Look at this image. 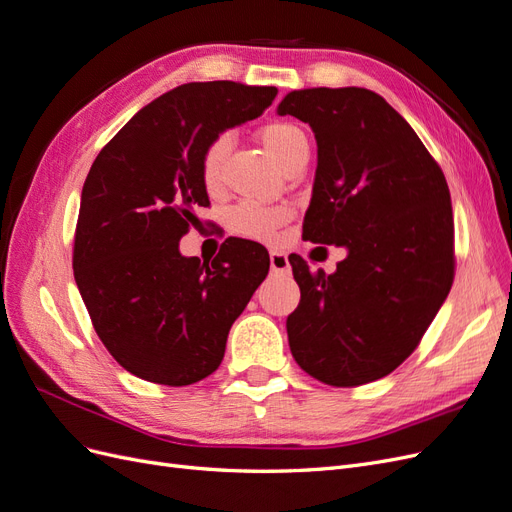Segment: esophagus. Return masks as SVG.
<instances>
[{
  "mask_svg": "<svg viewBox=\"0 0 512 512\" xmlns=\"http://www.w3.org/2000/svg\"><path fill=\"white\" fill-rule=\"evenodd\" d=\"M269 260H271V271L273 273H290V262H288V256L284 252L273 250L269 254Z\"/></svg>",
  "mask_w": 512,
  "mask_h": 512,
  "instance_id": "esophagus-1",
  "label": "esophagus"
}]
</instances>
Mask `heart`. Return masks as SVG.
<instances>
[{"mask_svg": "<svg viewBox=\"0 0 512 512\" xmlns=\"http://www.w3.org/2000/svg\"><path fill=\"white\" fill-rule=\"evenodd\" d=\"M258 138L262 147L267 149L269 156L282 168H286L290 162H294L301 156H307L309 151L307 134L299 126H294V123H288V121L267 123V126L258 132ZM228 151H230V138L220 136L207 147L203 156V168H200V173H203V183L211 194L218 192L222 185V168H224ZM288 218H290L288 207H282V205L267 207V205L250 203V200H247V203H239L235 209H230L228 226L237 237L252 239V241H271L275 230L280 228Z\"/></svg>", "mask_w": 512, "mask_h": 512, "instance_id": "b5f03b06", "label": "heart"}]
</instances>
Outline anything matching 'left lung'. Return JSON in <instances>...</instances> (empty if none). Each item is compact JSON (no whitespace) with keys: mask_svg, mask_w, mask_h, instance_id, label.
Instances as JSON below:
<instances>
[{"mask_svg":"<svg viewBox=\"0 0 512 512\" xmlns=\"http://www.w3.org/2000/svg\"><path fill=\"white\" fill-rule=\"evenodd\" d=\"M277 115L309 123L318 145L303 239L348 252L331 275L288 256L301 288L286 320L290 352L324 384L380 380L414 352L453 286L446 179L376 91L294 89Z\"/></svg>","mask_w":512,"mask_h":512,"instance_id":"obj_1","label":"left lung"}]
</instances>
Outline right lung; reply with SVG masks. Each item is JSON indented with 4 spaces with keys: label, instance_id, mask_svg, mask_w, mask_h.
<instances>
[{
    "label": "right lung",
    "instance_id": "add662e5",
    "mask_svg": "<svg viewBox=\"0 0 512 512\" xmlns=\"http://www.w3.org/2000/svg\"><path fill=\"white\" fill-rule=\"evenodd\" d=\"M275 87L185 83L143 106L91 164L74 235V280L113 359L147 382L188 386L220 367L228 331L269 273V252L230 237L211 262L179 241L209 207L203 156L260 117Z\"/></svg>",
    "mask_w": 512,
    "mask_h": 512
}]
</instances>
